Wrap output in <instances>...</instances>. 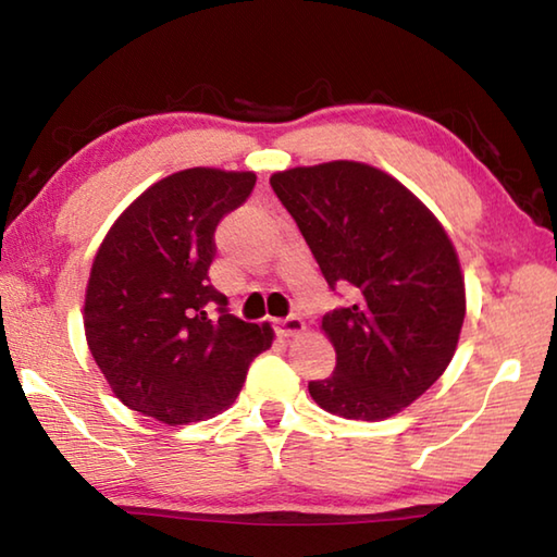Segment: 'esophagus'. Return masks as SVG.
Listing matches in <instances>:
<instances>
[{"instance_id": "esophagus-1", "label": "esophagus", "mask_w": 557, "mask_h": 557, "mask_svg": "<svg viewBox=\"0 0 557 557\" xmlns=\"http://www.w3.org/2000/svg\"><path fill=\"white\" fill-rule=\"evenodd\" d=\"M272 324H275L280 336H297L305 332V322H301V317L297 314H289L285 319H272Z\"/></svg>"}]
</instances>
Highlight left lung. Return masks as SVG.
<instances>
[{
    "label": "left lung",
    "instance_id": "obj_1",
    "mask_svg": "<svg viewBox=\"0 0 557 557\" xmlns=\"http://www.w3.org/2000/svg\"><path fill=\"white\" fill-rule=\"evenodd\" d=\"M329 287L351 301L324 314L336 369L309 383L319 408L385 420L435 383L457 351L467 299L442 223L398 178L361 162L295 166L270 176Z\"/></svg>",
    "mask_w": 557,
    "mask_h": 557
}]
</instances>
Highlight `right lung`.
I'll use <instances>...</instances> for the list:
<instances>
[{
	"instance_id": "obj_1",
	"label": "right lung",
	"mask_w": 557,
	"mask_h": 557,
	"mask_svg": "<svg viewBox=\"0 0 557 557\" xmlns=\"http://www.w3.org/2000/svg\"><path fill=\"white\" fill-rule=\"evenodd\" d=\"M252 186V172L184 169L137 196L100 243L83 324L98 369L129 410L166 425L213 418L275 338L268 322L233 317L209 280L215 225Z\"/></svg>"
}]
</instances>
